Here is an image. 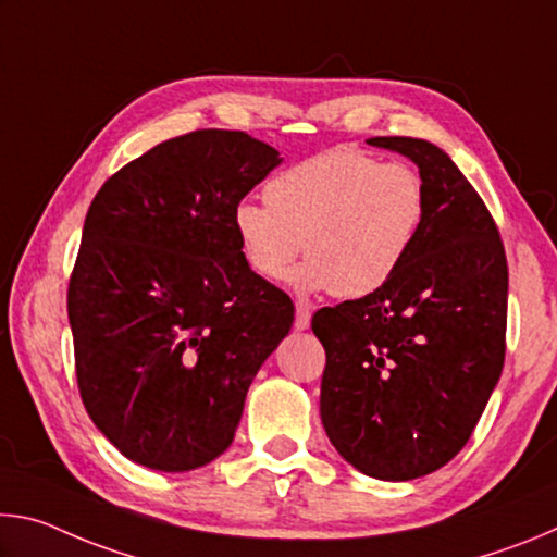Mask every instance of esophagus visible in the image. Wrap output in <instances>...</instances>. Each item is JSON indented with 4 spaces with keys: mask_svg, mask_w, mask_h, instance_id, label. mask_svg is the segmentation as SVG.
<instances>
[{
    "mask_svg": "<svg viewBox=\"0 0 557 557\" xmlns=\"http://www.w3.org/2000/svg\"><path fill=\"white\" fill-rule=\"evenodd\" d=\"M312 324V309L307 305H297V314H295V329L297 332H305Z\"/></svg>",
    "mask_w": 557,
    "mask_h": 557,
    "instance_id": "esophagus-1",
    "label": "esophagus"
}]
</instances>
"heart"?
Wrapping results in <instances>:
<instances>
[{"instance_id":"b5f03b06","label":"heart","mask_w":557,"mask_h":557,"mask_svg":"<svg viewBox=\"0 0 557 557\" xmlns=\"http://www.w3.org/2000/svg\"><path fill=\"white\" fill-rule=\"evenodd\" d=\"M428 221V188L418 169L381 164L356 149H326L272 176L265 203L233 211L243 258L262 280H282L307 256L292 282L299 292L358 299L395 277Z\"/></svg>"}]
</instances>
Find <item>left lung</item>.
I'll return each instance as SVG.
<instances>
[{
	"label": "left lung",
	"instance_id": "left-lung-1",
	"mask_svg": "<svg viewBox=\"0 0 557 557\" xmlns=\"http://www.w3.org/2000/svg\"><path fill=\"white\" fill-rule=\"evenodd\" d=\"M418 164L428 221L395 277L324 307L319 412L348 465L383 482L437 471L467 445L502 379L508 268L492 213L428 139L373 137Z\"/></svg>",
	"mask_w": 557,
	"mask_h": 557
}]
</instances>
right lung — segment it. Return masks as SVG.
<instances>
[{
    "label": "right lung",
    "mask_w": 557,
    "mask_h": 557,
    "mask_svg": "<svg viewBox=\"0 0 557 557\" xmlns=\"http://www.w3.org/2000/svg\"><path fill=\"white\" fill-rule=\"evenodd\" d=\"M282 164L235 129L166 139L92 199L69 285L81 398L127 459L191 471L231 447L245 395L295 322L243 258L233 211Z\"/></svg>",
    "instance_id": "add662e5"
}]
</instances>
